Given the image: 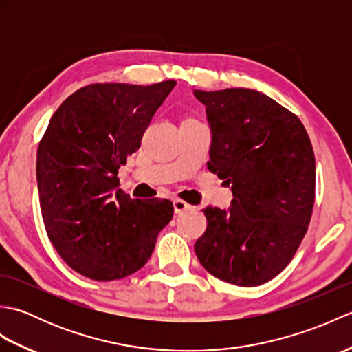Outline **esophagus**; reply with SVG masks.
Masks as SVG:
<instances>
[{
	"label": "esophagus",
	"mask_w": 352,
	"mask_h": 352,
	"mask_svg": "<svg viewBox=\"0 0 352 352\" xmlns=\"http://www.w3.org/2000/svg\"><path fill=\"white\" fill-rule=\"evenodd\" d=\"M190 207H192L190 204H188V203H186V201H183L180 198H175L174 199V210H175V213H183L186 210H189Z\"/></svg>",
	"instance_id": "esophagus-1"
}]
</instances>
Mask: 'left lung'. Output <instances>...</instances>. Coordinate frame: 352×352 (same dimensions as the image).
<instances>
[{
    "mask_svg": "<svg viewBox=\"0 0 352 352\" xmlns=\"http://www.w3.org/2000/svg\"><path fill=\"white\" fill-rule=\"evenodd\" d=\"M193 94L212 129L207 168L233 190L230 210H204L195 254L216 278L258 286L290 263L307 233L316 186L311 142L298 116L265 94Z\"/></svg>",
    "mask_w": 352,
    "mask_h": 352,
    "instance_id": "obj_1",
    "label": "left lung"
}]
</instances>
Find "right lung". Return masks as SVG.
I'll list each match as a JSON object with an SVG mask.
<instances>
[{
  "mask_svg": "<svg viewBox=\"0 0 352 352\" xmlns=\"http://www.w3.org/2000/svg\"><path fill=\"white\" fill-rule=\"evenodd\" d=\"M177 85L95 83L56 110L37 148L45 228L65 263L95 281L131 275L151 257L174 214L169 199H131L118 169L140 148L154 113Z\"/></svg>",
  "mask_w": 352,
  "mask_h": 352,
  "instance_id": "1",
  "label": "right lung"
}]
</instances>
